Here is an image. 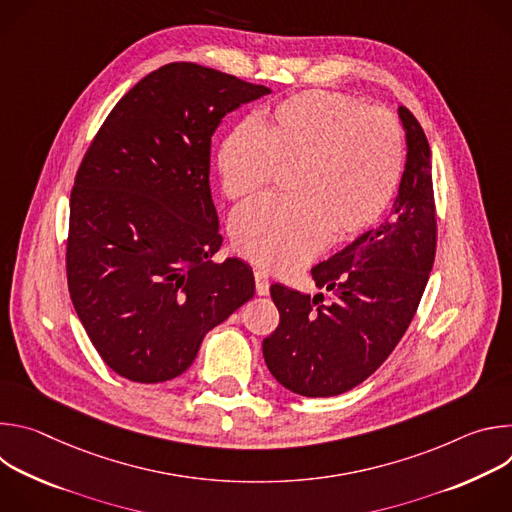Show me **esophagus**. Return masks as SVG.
<instances>
[{
	"mask_svg": "<svg viewBox=\"0 0 512 512\" xmlns=\"http://www.w3.org/2000/svg\"><path fill=\"white\" fill-rule=\"evenodd\" d=\"M255 291L259 296L269 294V277L263 271H255Z\"/></svg>",
	"mask_w": 512,
	"mask_h": 512,
	"instance_id": "34e87169",
	"label": "esophagus"
}]
</instances>
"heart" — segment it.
I'll use <instances>...</instances> for the list:
<instances>
[{
  "label": "heart",
  "instance_id": "1",
  "mask_svg": "<svg viewBox=\"0 0 512 512\" xmlns=\"http://www.w3.org/2000/svg\"><path fill=\"white\" fill-rule=\"evenodd\" d=\"M227 198L261 194L275 170H294L291 200H261L231 223L233 247L249 263L287 273L332 239L371 229L399 184L403 133L383 107L328 91H304L273 105L261 121L237 125L216 158Z\"/></svg>",
  "mask_w": 512,
  "mask_h": 512
}]
</instances>
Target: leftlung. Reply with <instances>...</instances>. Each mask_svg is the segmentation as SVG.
I'll list each match as a JSON object with an SVG mask.
<instances>
[{
	"label": "left lung",
	"instance_id": "1",
	"mask_svg": "<svg viewBox=\"0 0 512 512\" xmlns=\"http://www.w3.org/2000/svg\"><path fill=\"white\" fill-rule=\"evenodd\" d=\"M407 160L385 221L312 267L310 298L271 285L279 326L263 340L271 375L304 397H332L371 377L409 328L435 259L431 150L407 107H399Z\"/></svg>",
	"mask_w": 512,
	"mask_h": 512
}]
</instances>
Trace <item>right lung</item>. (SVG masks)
Returning <instances> with one entry per match:
<instances>
[{"label": "right lung", "mask_w": 512, "mask_h": 512, "mask_svg": "<svg viewBox=\"0 0 512 512\" xmlns=\"http://www.w3.org/2000/svg\"><path fill=\"white\" fill-rule=\"evenodd\" d=\"M271 91L194 62L143 77L113 107L70 194L72 306L107 367L133 383L188 371L204 336L255 296L253 269L221 249L210 139Z\"/></svg>", "instance_id": "add662e5"}]
</instances>
